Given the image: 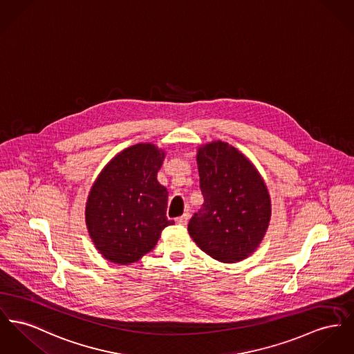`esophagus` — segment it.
Listing matches in <instances>:
<instances>
[{"label":"esophagus","mask_w":354,"mask_h":354,"mask_svg":"<svg viewBox=\"0 0 354 354\" xmlns=\"http://www.w3.org/2000/svg\"><path fill=\"white\" fill-rule=\"evenodd\" d=\"M188 220L189 213H184L183 216H180V217H177V218H176L177 224H180V225H187V224H188Z\"/></svg>","instance_id":"1"}]
</instances>
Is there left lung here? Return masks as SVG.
<instances>
[{
    "label": "left lung",
    "instance_id": "1",
    "mask_svg": "<svg viewBox=\"0 0 354 354\" xmlns=\"http://www.w3.org/2000/svg\"><path fill=\"white\" fill-rule=\"evenodd\" d=\"M204 204L190 218L188 232L213 259L236 263L259 247L271 220V198L255 165L227 142L197 150Z\"/></svg>",
    "mask_w": 354,
    "mask_h": 354
}]
</instances>
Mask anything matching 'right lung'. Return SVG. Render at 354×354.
Here are the masks:
<instances>
[{"mask_svg":"<svg viewBox=\"0 0 354 354\" xmlns=\"http://www.w3.org/2000/svg\"><path fill=\"white\" fill-rule=\"evenodd\" d=\"M165 151L137 143L118 153L96 177L86 203L95 248L113 263L130 264L150 252L167 220V189L157 180Z\"/></svg>","mask_w":354,"mask_h":354,"instance_id":"obj_1","label":"right lung"}]
</instances>
